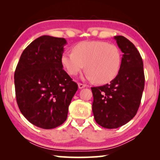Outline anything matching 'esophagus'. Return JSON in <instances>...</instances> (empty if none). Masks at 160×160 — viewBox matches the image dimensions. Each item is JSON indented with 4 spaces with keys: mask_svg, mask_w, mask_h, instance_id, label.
<instances>
[{
    "mask_svg": "<svg viewBox=\"0 0 160 160\" xmlns=\"http://www.w3.org/2000/svg\"><path fill=\"white\" fill-rule=\"evenodd\" d=\"M87 85H85V84H82V83H78V88L79 89H82L84 88H85Z\"/></svg>",
    "mask_w": 160,
    "mask_h": 160,
    "instance_id": "1",
    "label": "esophagus"
}]
</instances>
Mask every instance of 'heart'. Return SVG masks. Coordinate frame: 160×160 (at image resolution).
I'll return each instance as SVG.
<instances>
[{"instance_id": "1", "label": "heart", "mask_w": 160, "mask_h": 160, "mask_svg": "<svg viewBox=\"0 0 160 160\" xmlns=\"http://www.w3.org/2000/svg\"><path fill=\"white\" fill-rule=\"evenodd\" d=\"M61 61L68 75H77L85 67L87 80L104 84L118 75L122 55L114 44L102 41H88L78 43L72 51H65Z\"/></svg>"}]
</instances>
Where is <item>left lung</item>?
I'll return each mask as SVG.
<instances>
[{
    "label": "left lung",
    "mask_w": 160,
    "mask_h": 160,
    "mask_svg": "<svg viewBox=\"0 0 160 160\" xmlns=\"http://www.w3.org/2000/svg\"><path fill=\"white\" fill-rule=\"evenodd\" d=\"M123 53L116 77L103 86L91 88L92 112L96 122L109 129L125 125L137 113L145 86L141 56L136 47L123 36H115Z\"/></svg>",
    "instance_id": "1"
}]
</instances>
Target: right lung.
<instances>
[{
    "mask_svg": "<svg viewBox=\"0 0 160 160\" xmlns=\"http://www.w3.org/2000/svg\"><path fill=\"white\" fill-rule=\"evenodd\" d=\"M64 38L44 35L21 54L15 71L16 100L22 115L44 129L56 128L66 120L78 85L63 69Z\"/></svg>",
    "mask_w": 160,
    "mask_h": 160,
    "instance_id": "add662e5",
    "label": "right lung"
}]
</instances>
